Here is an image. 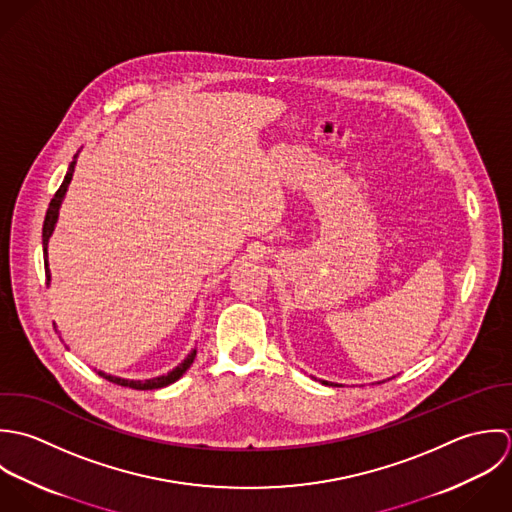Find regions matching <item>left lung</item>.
<instances>
[{"instance_id":"1","label":"left lung","mask_w":512,"mask_h":512,"mask_svg":"<svg viewBox=\"0 0 512 512\" xmlns=\"http://www.w3.org/2000/svg\"><path fill=\"white\" fill-rule=\"evenodd\" d=\"M388 380H392V378H388ZM320 382L326 386H342V384H334V382H326V380H320ZM382 382H386V380H382ZM382 382H378V384H382Z\"/></svg>"}]
</instances>
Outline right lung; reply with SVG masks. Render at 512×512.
<instances>
[{
	"label": "right lung",
	"instance_id": "1",
	"mask_svg": "<svg viewBox=\"0 0 512 512\" xmlns=\"http://www.w3.org/2000/svg\"><path fill=\"white\" fill-rule=\"evenodd\" d=\"M77 156H79V154H75L73 162L69 164L67 176H65V180H63V184H61V188L57 190L55 198L51 200L49 209H47V215H45V223H43V259H45V277H47V285L51 283V271H49V261H47V247H49V239H51V235H53V231H55V225H57V219H59V209H61V204H63V200H65L67 188H69V184H71V180H73V172H75V166H77ZM196 352H198V350L194 348V350H192L176 368H172L168 374H162V376H156V378H148V380H128V378H120V376L106 374V372H101V370H99V376H103L104 380H108V382H112V384L124 386V388H134V390H158V388L170 386V384H174L176 380H180V378L186 374V370L192 366V362H194V358H196Z\"/></svg>",
	"mask_w": 512,
	"mask_h": 512
}]
</instances>
